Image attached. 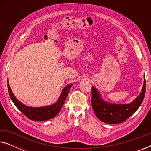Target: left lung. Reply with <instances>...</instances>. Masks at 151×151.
Masks as SVG:
<instances>
[{"label":"left lung","mask_w":151,"mask_h":151,"mask_svg":"<svg viewBox=\"0 0 151 151\" xmlns=\"http://www.w3.org/2000/svg\"><path fill=\"white\" fill-rule=\"evenodd\" d=\"M91 105L97 117L103 122L115 124L122 123L131 117L142 104L146 92V80L140 94L129 104H115L108 102L102 98L98 89L92 86Z\"/></svg>","instance_id":"left-lung-1"}]
</instances>
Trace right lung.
Returning <instances> with one entry per match:
<instances>
[{"mask_svg":"<svg viewBox=\"0 0 151 151\" xmlns=\"http://www.w3.org/2000/svg\"><path fill=\"white\" fill-rule=\"evenodd\" d=\"M72 85H73V83L69 84L63 88L59 98L53 104L41 107H31L22 104L19 100H18V99L14 96V93H12L9 82L7 80L8 91H9V96L12 102H14L18 110L21 111L27 118L34 121L49 120L56 116L60 111Z\"/></svg>","mask_w":151,"mask_h":151,"instance_id":"add662e5","label":"right lung"}]
</instances>
